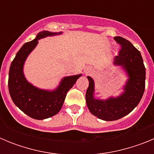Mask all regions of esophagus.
<instances>
[{
	"label": "esophagus",
	"instance_id": "obj_1",
	"mask_svg": "<svg viewBox=\"0 0 154 154\" xmlns=\"http://www.w3.org/2000/svg\"><path fill=\"white\" fill-rule=\"evenodd\" d=\"M92 72H93V69H92V67H87L85 69V73L87 75L91 74V73H92Z\"/></svg>",
	"mask_w": 154,
	"mask_h": 154
}]
</instances>
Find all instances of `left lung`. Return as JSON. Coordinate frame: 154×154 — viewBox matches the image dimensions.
<instances>
[{
	"mask_svg": "<svg viewBox=\"0 0 154 154\" xmlns=\"http://www.w3.org/2000/svg\"><path fill=\"white\" fill-rule=\"evenodd\" d=\"M114 39L121 45V50L114 58L113 65L121 66L128 76L123 92L116 97L96 99L94 81L87 76L89 82L85 94L87 106L92 115L105 121L117 120L131 112L142 99L145 89L146 69L140 52L122 37H115Z\"/></svg>",
	"mask_w": 154,
	"mask_h": 154,
	"instance_id": "obj_1",
	"label": "left lung"
}]
</instances>
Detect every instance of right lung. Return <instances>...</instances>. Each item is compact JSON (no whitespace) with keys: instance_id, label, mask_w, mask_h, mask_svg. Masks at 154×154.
<instances>
[{"instance_id":"1","label":"right lung","mask_w":154,"mask_h":154,"mask_svg":"<svg viewBox=\"0 0 154 154\" xmlns=\"http://www.w3.org/2000/svg\"><path fill=\"white\" fill-rule=\"evenodd\" d=\"M62 32L44 31L39 32L31 42H27L17 51L12 61L8 76V89L14 103L23 112L35 119H47L56 115L62 109L66 94L72 88L82 74L65 76L54 90L37 88L26 79L24 75V62L35 49L38 40Z\"/></svg>"}]
</instances>
